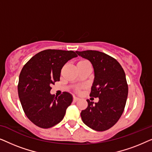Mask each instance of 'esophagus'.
I'll use <instances>...</instances> for the list:
<instances>
[{"label":"esophagus","instance_id":"1","mask_svg":"<svg viewBox=\"0 0 152 152\" xmlns=\"http://www.w3.org/2000/svg\"><path fill=\"white\" fill-rule=\"evenodd\" d=\"M79 99H79L78 97H73V102H77Z\"/></svg>","mask_w":152,"mask_h":152}]
</instances>
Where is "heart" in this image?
I'll use <instances>...</instances> for the list:
<instances>
[{"mask_svg": "<svg viewBox=\"0 0 152 152\" xmlns=\"http://www.w3.org/2000/svg\"><path fill=\"white\" fill-rule=\"evenodd\" d=\"M83 61H84V60H82V61H80V62H83Z\"/></svg>", "mask_w": 152, "mask_h": 152, "instance_id": "1", "label": "heart"}]
</instances>
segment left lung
I'll return each mask as SVG.
<instances>
[{"label":"left lung","instance_id":"8db88e82","mask_svg":"<svg viewBox=\"0 0 152 152\" xmlns=\"http://www.w3.org/2000/svg\"><path fill=\"white\" fill-rule=\"evenodd\" d=\"M79 56L92 64L95 77L90 96L98 102L87 99L88 107L81 112L84 123L97 132L112 127L123 113L128 95L125 73L117 60L97 50L76 51Z\"/></svg>","mask_w":152,"mask_h":152}]
</instances>
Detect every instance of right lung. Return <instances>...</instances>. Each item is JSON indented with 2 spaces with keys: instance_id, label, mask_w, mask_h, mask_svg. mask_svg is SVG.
<instances>
[{
  "instance_id": "right-lung-1",
  "label": "right lung",
  "mask_w": 152,
  "mask_h": 152,
  "mask_svg": "<svg viewBox=\"0 0 152 152\" xmlns=\"http://www.w3.org/2000/svg\"><path fill=\"white\" fill-rule=\"evenodd\" d=\"M77 55L72 50H45L26 64L19 75L18 93L26 115L41 128L48 129L63 120L72 96L64 92L59 97L50 93L51 84L59 81L66 62Z\"/></svg>"
}]
</instances>
